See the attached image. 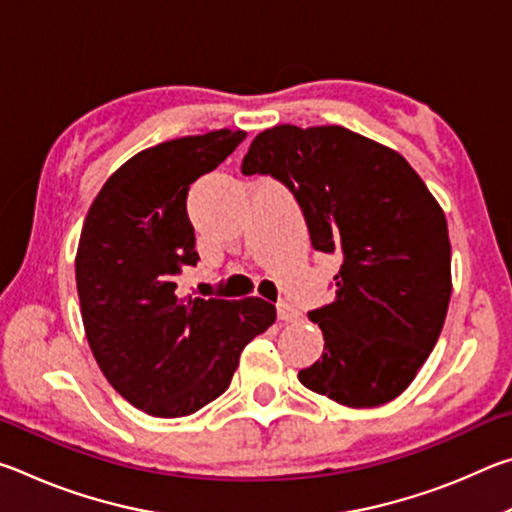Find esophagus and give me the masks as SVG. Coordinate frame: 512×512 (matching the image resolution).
Here are the masks:
<instances>
[{
    "label": "esophagus",
    "mask_w": 512,
    "mask_h": 512,
    "mask_svg": "<svg viewBox=\"0 0 512 512\" xmlns=\"http://www.w3.org/2000/svg\"><path fill=\"white\" fill-rule=\"evenodd\" d=\"M277 318L284 320V323H298L300 314H298V309H293L289 305V302H280V305H277Z\"/></svg>",
    "instance_id": "obj_1"
}]
</instances>
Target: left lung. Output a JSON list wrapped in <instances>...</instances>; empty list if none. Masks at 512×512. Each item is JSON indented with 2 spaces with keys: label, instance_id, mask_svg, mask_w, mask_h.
<instances>
[{
  "label": "left lung",
  "instance_id": "obj_1",
  "mask_svg": "<svg viewBox=\"0 0 512 512\" xmlns=\"http://www.w3.org/2000/svg\"><path fill=\"white\" fill-rule=\"evenodd\" d=\"M296 196L311 246L339 255L336 296L309 311L323 329L302 386L352 409L406 391L436 345L452 296L443 207L400 153L343 126H273L241 162Z\"/></svg>",
  "mask_w": 512,
  "mask_h": 512
}]
</instances>
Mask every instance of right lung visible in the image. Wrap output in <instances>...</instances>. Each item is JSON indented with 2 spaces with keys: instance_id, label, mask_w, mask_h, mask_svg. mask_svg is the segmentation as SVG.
Returning <instances> with one entry per match:
<instances>
[{
  "instance_id": "obj_1",
  "label": "right lung",
  "mask_w": 512,
  "mask_h": 512,
  "mask_svg": "<svg viewBox=\"0 0 512 512\" xmlns=\"http://www.w3.org/2000/svg\"><path fill=\"white\" fill-rule=\"evenodd\" d=\"M244 140L223 128L144 149L85 216L76 250L85 336L110 386L155 418H185L225 393L241 352L275 323L262 298L176 296V275L198 262L189 185Z\"/></svg>"
}]
</instances>
